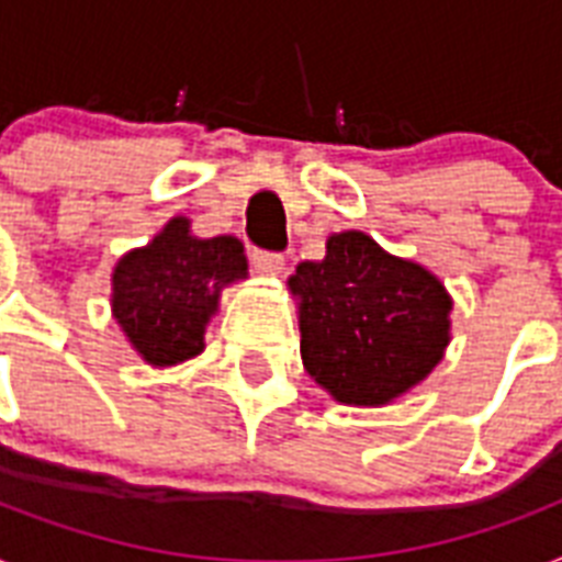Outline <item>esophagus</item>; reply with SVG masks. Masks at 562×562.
<instances>
[{
	"mask_svg": "<svg viewBox=\"0 0 562 562\" xmlns=\"http://www.w3.org/2000/svg\"><path fill=\"white\" fill-rule=\"evenodd\" d=\"M250 262H254V271L262 277H280L285 271V259L280 254H268V250H254Z\"/></svg>",
	"mask_w": 562,
	"mask_h": 562,
	"instance_id": "obj_1",
	"label": "esophagus"
}]
</instances>
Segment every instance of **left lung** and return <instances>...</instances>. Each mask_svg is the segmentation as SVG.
<instances>
[{
	"label": "left lung",
	"mask_w": 562,
	"mask_h": 562,
	"mask_svg": "<svg viewBox=\"0 0 562 562\" xmlns=\"http://www.w3.org/2000/svg\"><path fill=\"white\" fill-rule=\"evenodd\" d=\"M289 294L305 372L346 407L398 401L427 381L450 344L445 282L363 231L328 236L326 257L300 262Z\"/></svg>",
	"instance_id": "obj_1"
}]
</instances>
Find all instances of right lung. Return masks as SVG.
<instances>
[{
  "mask_svg": "<svg viewBox=\"0 0 562 562\" xmlns=\"http://www.w3.org/2000/svg\"><path fill=\"white\" fill-rule=\"evenodd\" d=\"M239 280H248V257L236 236L202 239L190 218L172 216L153 241L117 259L109 305L140 360L167 369L204 352L222 291Z\"/></svg>",
  "mask_w": 562,
  "mask_h": 562,
  "instance_id": "1",
  "label": "right lung"
}]
</instances>
